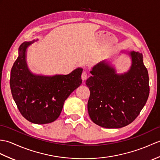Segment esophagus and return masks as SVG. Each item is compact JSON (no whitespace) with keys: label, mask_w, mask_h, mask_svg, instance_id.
<instances>
[{"label":"esophagus","mask_w":160,"mask_h":160,"mask_svg":"<svg viewBox=\"0 0 160 160\" xmlns=\"http://www.w3.org/2000/svg\"><path fill=\"white\" fill-rule=\"evenodd\" d=\"M87 77H88L87 73L86 72H83L82 73V76H81V78H82V80H86L87 78Z\"/></svg>","instance_id":"obj_1"}]
</instances>
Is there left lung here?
<instances>
[{
	"mask_svg": "<svg viewBox=\"0 0 160 160\" xmlns=\"http://www.w3.org/2000/svg\"><path fill=\"white\" fill-rule=\"evenodd\" d=\"M132 64L124 74L116 73L105 61L95 65L86 81L90 90L88 112L92 121L105 128H121L138 116L149 95L148 74L142 54L131 52Z\"/></svg>",
	"mask_w": 160,
	"mask_h": 160,
	"instance_id": "8db88e82",
	"label": "left lung"
}]
</instances>
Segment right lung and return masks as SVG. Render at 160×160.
<instances>
[{
    "label": "right lung",
    "mask_w": 160,
    "mask_h": 160,
    "mask_svg": "<svg viewBox=\"0 0 160 160\" xmlns=\"http://www.w3.org/2000/svg\"><path fill=\"white\" fill-rule=\"evenodd\" d=\"M32 42H24L19 48V56L11 70V91L26 119L35 124L50 123L59 117L66 99L82 84V69L68 75H34L26 62L27 48Z\"/></svg>",
    "instance_id": "1"
}]
</instances>
